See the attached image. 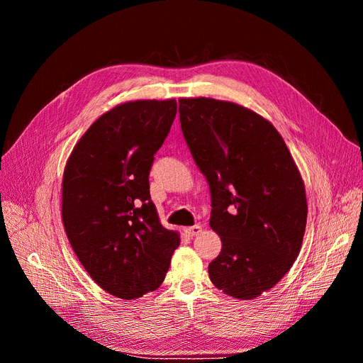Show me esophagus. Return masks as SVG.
<instances>
[{"label": "esophagus", "instance_id": "esophagus-1", "mask_svg": "<svg viewBox=\"0 0 363 363\" xmlns=\"http://www.w3.org/2000/svg\"><path fill=\"white\" fill-rule=\"evenodd\" d=\"M201 230H202V226L201 225H194V226H191V228H185V233L189 237H196V235H199V233H201Z\"/></svg>", "mask_w": 363, "mask_h": 363}]
</instances>
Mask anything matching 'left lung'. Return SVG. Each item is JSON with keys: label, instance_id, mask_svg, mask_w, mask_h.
Instances as JSON below:
<instances>
[{"label": "left lung", "instance_id": "1", "mask_svg": "<svg viewBox=\"0 0 363 363\" xmlns=\"http://www.w3.org/2000/svg\"><path fill=\"white\" fill-rule=\"evenodd\" d=\"M179 121L209 184V226L221 240L209 279L233 298L259 297L301 249L308 202L300 170L272 122L242 105L181 98Z\"/></svg>", "mask_w": 363, "mask_h": 363}]
</instances>
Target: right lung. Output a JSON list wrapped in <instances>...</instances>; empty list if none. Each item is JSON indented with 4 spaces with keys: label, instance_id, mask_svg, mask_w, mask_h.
Returning <instances> with one entry per match:
<instances>
[{
    "label": "right lung",
    "instance_id": "right-lung-1",
    "mask_svg": "<svg viewBox=\"0 0 363 363\" xmlns=\"http://www.w3.org/2000/svg\"><path fill=\"white\" fill-rule=\"evenodd\" d=\"M177 101L116 105L90 125L69 155L62 218L89 276L108 294L134 300L166 277L179 232L161 225L149 172L170 131Z\"/></svg>",
    "mask_w": 363,
    "mask_h": 363
}]
</instances>
